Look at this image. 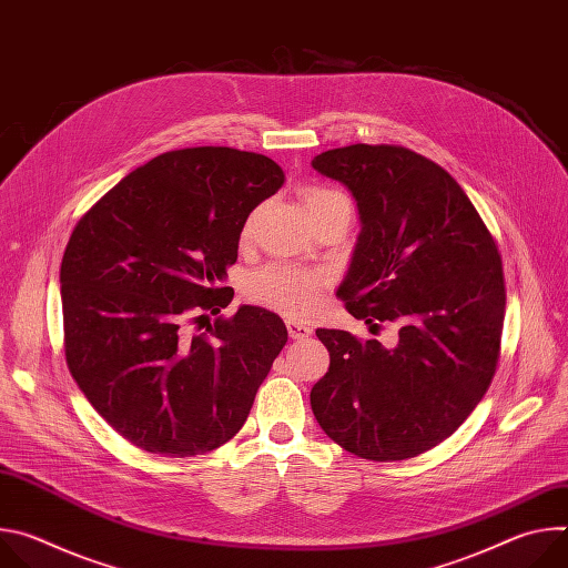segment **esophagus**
Instances as JSON below:
<instances>
[{
    "label": "esophagus",
    "mask_w": 568,
    "mask_h": 568,
    "mask_svg": "<svg viewBox=\"0 0 568 568\" xmlns=\"http://www.w3.org/2000/svg\"><path fill=\"white\" fill-rule=\"evenodd\" d=\"M287 333L292 339H305L312 335V328L305 326V323H296V321H287Z\"/></svg>",
    "instance_id": "esophagus-1"
}]
</instances>
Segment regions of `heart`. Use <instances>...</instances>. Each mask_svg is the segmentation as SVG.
<instances>
[{"label":"heart","instance_id":"b5f03b06","mask_svg":"<svg viewBox=\"0 0 568 568\" xmlns=\"http://www.w3.org/2000/svg\"><path fill=\"white\" fill-rule=\"evenodd\" d=\"M303 202L307 213H314L333 202H348V200L342 193L310 186L303 191ZM250 229H252V220L245 226V235L250 233ZM318 285H321V276L316 272L274 263L254 272L247 278L245 294L250 301L261 303L274 312L301 318L312 310Z\"/></svg>","mask_w":568,"mask_h":568}]
</instances>
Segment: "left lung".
<instances>
[{
    "instance_id": "8db88e82",
    "label": "left lung",
    "mask_w": 568,
    "mask_h": 568,
    "mask_svg": "<svg viewBox=\"0 0 568 568\" xmlns=\"http://www.w3.org/2000/svg\"><path fill=\"white\" fill-rule=\"evenodd\" d=\"M312 169L342 182L362 220L337 296L397 344L318 328L331 368L310 393L316 423L368 460L414 458L445 438L488 390L506 312L497 242L458 182L402 145L326 150Z\"/></svg>"
}]
</instances>
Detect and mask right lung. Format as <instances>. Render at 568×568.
<instances>
[{"mask_svg":"<svg viewBox=\"0 0 568 568\" xmlns=\"http://www.w3.org/2000/svg\"><path fill=\"white\" fill-rule=\"evenodd\" d=\"M285 182L265 154L171 150L71 231L60 265L67 366L125 440L184 458L231 440L287 342L278 314L222 287L250 213ZM206 317L205 331L192 326Z\"/></svg>","mask_w":568,"mask_h":568,"instance_id":"add662e5","label":"right lung"}]
</instances>
